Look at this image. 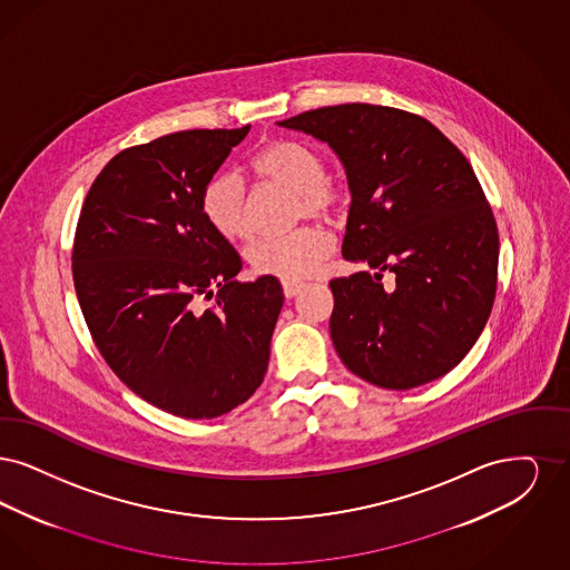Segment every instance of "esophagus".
<instances>
[{
    "mask_svg": "<svg viewBox=\"0 0 570 570\" xmlns=\"http://www.w3.org/2000/svg\"><path fill=\"white\" fill-rule=\"evenodd\" d=\"M302 287H304V285L296 283V281H283V294H285V297L297 296Z\"/></svg>",
    "mask_w": 570,
    "mask_h": 570,
    "instance_id": "34e87169",
    "label": "esophagus"
}]
</instances>
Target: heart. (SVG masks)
I'll return each mask as SVG.
<instances>
[{"instance_id": "heart-1", "label": "heart", "mask_w": 570, "mask_h": 570, "mask_svg": "<svg viewBox=\"0 0 570 570\" xmlns=\"http://www.w3.org/2000/svg\"><path fill=\"white\" fill-rule=\"evenodd\" d=\"M255 173L296 194V219L336 223L347 210L345 180L327 174L322 153L299 140H274L257 153ZM202 213L225 240H245L250 234L247 191L238 174L219 173L202 189ZM330 238L320 227H299L283 236H266L247 248L253 273L299 281L317 273L330 255Z\"/></svg>"}]
</instances>
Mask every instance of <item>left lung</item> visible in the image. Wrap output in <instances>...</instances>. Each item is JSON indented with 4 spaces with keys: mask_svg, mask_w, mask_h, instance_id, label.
Here are the masks:
<instances>
[{
    "mask_svg": "<svg viewBox=\"0 0 570 570\" xmlns=\"http://www.w3.org/2000/svg\"><path fill=\"white\" fill-rule=\"evenodd\" d=\"M338 153L351 187L330 334L348 371L411 390L455 368L492 313L498 225L464 153L420 115L341 104L278 121ZM397 283L382 287L384 273Z\"/></svg>",
    "mask_w": 570,
    "mask_h": 570,
    "instance_id": "1",
    "label": "left lung"
}]
</instances>
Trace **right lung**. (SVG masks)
<instances>
[{
	"mask_svg": "<svg viewBox=\"0 0 570 570\" xmlns=\"http://www.w3.org/2000/svg\"><path fill=\"white\" fill-rule=\"evenodd\" d=\"M248 129H187L117 153L76 225V296L101 357L134 394L185 420L253 396L283 306L274 276L236 281L243 259L199 204Z\"/></svg>",
	"mask_w": 570,
	"mask_h": 570,
	"instance_id": "obj_1",
	"label": "right lung"
}]
</instances>
